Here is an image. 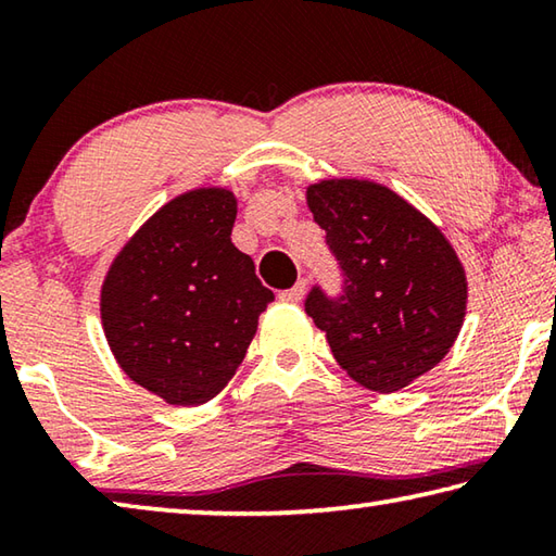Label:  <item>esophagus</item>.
<instances>
[{
	"instance_id": "1",
	"label": "esophagus",
	"mask_w": 556,
	"mask_h": 556,
	"mask_svg": "<svg viewBox=\"0 0 556 556\" xmlns=\"http://www.w3.org/2000/svg\"><path fill=\"white\" fill-rule=\"evenodd\" d=\"M304 291H306V285L304 281H296V287H291V289H287V291H281V299L285 301H301L304 299Z\"/></svg>"
}]
</instances>
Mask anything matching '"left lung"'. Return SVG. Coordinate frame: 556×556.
Listing matches in <instances>:
<instances>
[{"label":"left lung","mask_w":556,"mask_h":556,"mask_svg":"<svg viewBox=\"0 0 556 556\" xmlns=\"http://www.w3.org/2000/svg\"><path fill=\"white\" fill-rule=\"evenodd\" d=\"M306 205L345 275L341 299L314 289L306 314L338 365L372 392H400L444 361L466 318L468 277L454 244L392 188L321 178Z\"/></svg>","instance_id":"obj_1"}]
</instances>
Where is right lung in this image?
Masks as SVG:
<instances>
[{
  "label": "right lung",
  "mask_w": 556,
  "mask_h": 556,
  "mask_svg": "<svg viewBox=\"0 0 556 556\" xmlns=\"http://www.w3.org/2000/svg\"><path fill=\"white\" fill-rule=\"evenodd\" d=\"M238 195L225 186L178 193L110 262L100 321L122 372L172 407L211 402L257 333L275 294L235 248Z\"/></svg>",
  "instance_id": "1"
}]
</instances>
